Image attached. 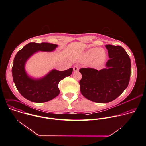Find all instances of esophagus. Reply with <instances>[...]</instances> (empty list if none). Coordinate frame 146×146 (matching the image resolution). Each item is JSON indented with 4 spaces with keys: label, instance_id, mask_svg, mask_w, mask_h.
Returning a JSON list of instances; mask_svg holds the SVG:
<instances>
[{
    "label": "esophagus",
    "instance_id": "1",
    "mask_svg": "<svg viewBox=\"0 0 146 146\" xmlns=\"http://www.w3.org/2000/svg\"><path fill=\"white\" fill-rule=\"evenodd\" d=\"M78 70H79V69H78V67L77 66H74L73 67V71H74V72H78Z\"/></svg>",
    "mask_w": 146,
    "mask_h": 146
}]
</instances>
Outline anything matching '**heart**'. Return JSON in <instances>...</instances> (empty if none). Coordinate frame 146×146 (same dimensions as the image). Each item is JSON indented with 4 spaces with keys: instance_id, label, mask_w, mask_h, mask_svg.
<instances>
[{
    "instance_id": "obj_1",
    "label": "heart",
    "mask_w": 146,
    "mask_h": 146,
    "mask_svg": "<svg viewBox=\"0 0 146 146\" xmlns=\"http://www.w3.org/2000/svg\"><path fill=\"white\" fill-rule=\"evenodd\" d=\"M106 58V54L103 50L99 48H92L84 54L83 60L85 62L92 60V65L94 66H98L104 62Z\"/></svg>"
}]
</instances>
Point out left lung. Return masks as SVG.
I'll return each mask as SVG.
<instances>
[{"label":"left lung","instance_id":"1","mask_svg":"<svg viewBox=\"0 0 146 146\" xmlns=\"http://www.w3.org/2000/svg\"><path fill=\"white\" fill-rule=\"evenodd\" d=\"M105 46L110 58L106 65L108 68L79 70L82 74L81 94L96 103H109L116 99L127 88L130 78L131 61L126 51L121 46Z\"/></svg>","mask_w":146,"mask_h":146}]
</instances>
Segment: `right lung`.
I'll return each instance as SVG.
<instances>
[{
  "instance_id": "right-lung-1",
  "label": "right lung",
  "mask_w": 146,
  "mask_h": 146,
  "mask_svg": "<svg viewBox=\"0 0 146 146\" xmlns=\"http://www.w3.org/2000/svg\"><path fill=\"white\" fill-rule=\"evenodd\" d=\"M58 47L57 44L48 43H29L16 54L12 69L13 81L21 95L33 102L44 103L56 97L59 93V82L71 75L73 68L64 71L52 70L40 79L30 78L25 70L27 60L37 51L51 52Z\"/></svg>"
}]
</instances>
